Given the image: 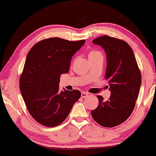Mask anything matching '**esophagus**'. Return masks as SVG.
Segmentation results:
<instances>
[{
  "instance_id": "1",
  "label": "esophagus",
  "mask_w": 156,
  "mask_h": 156,
  "mask_svg": "<svg viewBox=\"0 0 156 156\" xmlns=\"http://www.w3.org/2000/svg\"><path fill=\"white\" fill-rule=\"evenodd\" d=\"M81 96H82V98H83V99H84V98L88 97L89 96V94L88 93L85 92V91H82V94H81Z\"/></svg>"
}]
</instances>
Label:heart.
<instances>
[{"label":"heart","instance_id":"1","mask_svg":"<svg viewBox=\"0 0 156 156\" xmlns=\"http://www.w3.org/2000/svg\"><path fill=\"white\" fill-rule=\"evenodd\" d=\"M102 55V54H101V52L99 50H91L89 53V58H91V57L97 56V55Z\"/></svg>","mask_w":156,"mask_h":156}]
</instances>
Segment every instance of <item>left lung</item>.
Here are the masks:
<instances>
[{
  "label": "left lung",
  "mask_w": 156,
  "mask_h": 156,
  "mask_svg": "<svg viewBox=\"0 0 156 156\" xmlns=\"http://www.w3.org/2000/svg\"><path fill=\"white\" fill-rule=\"evenodd\" d=\"M106 53L105 79L108 80L111 97L104 101L98 95L99 105L91 112L94 121L101 126L120 125L131 116L141 84V74L135 55L126 42L104 35L93 40Z\"/></svg>",
  "instance_id": "8db88e82"
}]
</instances>
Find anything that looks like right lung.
<instances>
[{"instance_id":"add662e5","label":"right lung","mask_w":156,"mask_h":156,"mask_svg":"<svg viewBox=\"0 0 156 156\" xmlns=\"http://www.w3.org/2000/svg\"><path fill=\"white\" fill-rule=\"evenodd\" d=\"M84 42L50 37L40 40L29 51L20 89L27 111L40 124H60L81 97L79 90L59 91L58 85L61 74L69 72L72 56Z\"/></svg>"}]
</instances>
